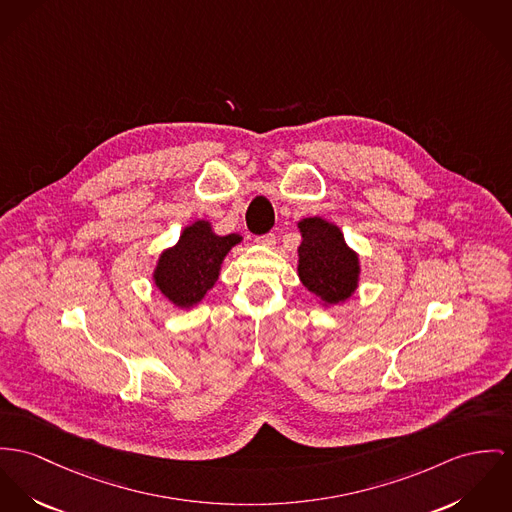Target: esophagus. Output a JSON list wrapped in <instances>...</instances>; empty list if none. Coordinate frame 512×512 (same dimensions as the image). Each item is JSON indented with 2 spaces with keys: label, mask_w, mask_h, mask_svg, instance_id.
<instances>
[{
  "label": "esophagus",
  "mask_w": 512,
  "mask_h": 512,
  "mask_svg": "<svg viewBox=\"0 0 512 512\" xmlns=\"http://www.w3.org/2000/svg\"><path fill=\"white\" fill-rule=\"evenodd\" d=\"M255 241L259 243V245H267V247H273L276 243L275 234H265V236H257L255 237Z\"/></svg>",
  "instance_id": "obj_1"
}]
</instances>
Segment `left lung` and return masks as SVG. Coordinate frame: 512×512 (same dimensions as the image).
<instances>
[{
	"mask_svg": "<svg viewBox=\"0 0 512 512\" xmlns=\"http://www.w3.org/2000/svg\"><path fill=\"white\" fill-rule=\"evenodd\" d=\"M298 276L325 306L349 300L358 286V255L345 243L341 230L319 218L298 222Z\"/></svg>",
	"mask_w": 512,
	"mask_h": 512,
	"instance_id": "left-lung-1",
	"label": "left lung"
}]
</instances>
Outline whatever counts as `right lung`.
I'll use <instances>...</instances> for the list:
<instances>
[{
  "label": "right lung",
  "instance_id": "obj_1",
  "mask_svg": "<svg viewBox=\"0 0 512 512\" xmlns=\"http://www.w3.org/2000/svg\"><path fill=\"white\" fill-rule=\"evenodd\" d=\"M239 234L216 236L210 222L187 226L179 241L159 255L154 282L159 292L177 308H193L216 284L220 267Z\"/></svg>",
  "mask_w": 512,
  "mask_h": 512
}]
</instances>
